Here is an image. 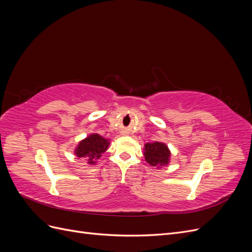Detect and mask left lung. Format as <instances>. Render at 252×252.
Wrapping results in <instances>:
<instances>
[{
	"label": "left lung",
	"instance_id": "left-lung-1",
	"mask_svg": "<svg viewBox=\"0 0 252 252\" xmlns=\"http://www.w3.org/2000/svg\"><path fill=\"white\" fill-rule=\"evenodd\" d=\"M144 146V157L149 165L161 168L162 166L169 164L171 152L167 145L161 142H154L145 144Z\"/></svg>",
	"mask_w": 252,
	"mask_h": 252
}]
</instances>
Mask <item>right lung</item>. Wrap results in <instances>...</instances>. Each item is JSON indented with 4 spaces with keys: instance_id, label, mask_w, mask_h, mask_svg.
<instances>
[{
    "instance_id": "right-lung-1",
    "label": "right lung",
    "mask_w": 252,
    "mask_h": 252,
    "mask_svg": "<svg viewBox=\"0 0 252 252\" xmlns=\"http://www.w3.org/2000/svg\"><path fill=\"white\" fill-rule=\"evenodd\" d=\"M109 140L103 138L97 133H91L82 140L74 149V155L78 158H84L89 165H95L97 159L108 149Z\"/></svg>"
}]
</instances>
